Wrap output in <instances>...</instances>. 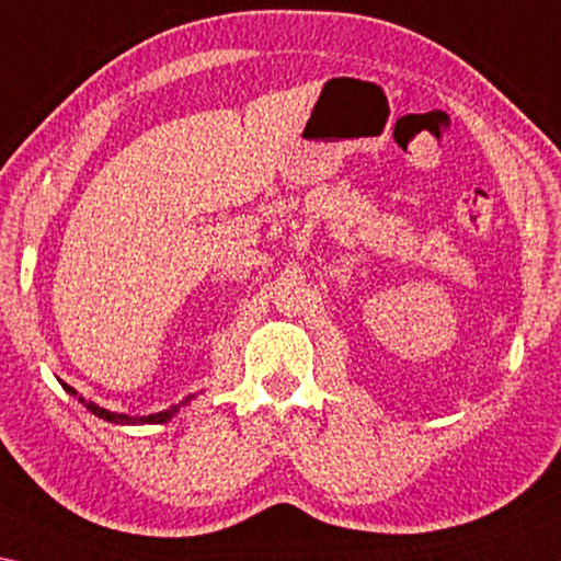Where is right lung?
Listing matches in <instances>:
<instances>
[{
    "label": "right lung",
    "mask_w": 561,
    "mask_h": 561,
    "mask_svg": "<svg viewBox=\"0 0 561 561\" xmlns=\"http://www.w3.org/2000/svg\"><path fill=\"white\" fill-rule=\"evenodd\" d=\"M59 385L65 387V392H69L72 397H77L79 402H82L89 412H92L94 416H100V420H106V422H112V424H164V422H169L172 420V416L180 412V407H184V404H190L192 399H194V394H190V397H184L180 404H174V407H169V409H164V412H157V414H149V416H127V414H117V412H110V409H104V407H100V404H94V402H87L84 397H79L77 394V389L75 387H69L67 381H61L59 379Z\"/></svg>",
    "instance_id": "obj_1"
}]
</instances>
